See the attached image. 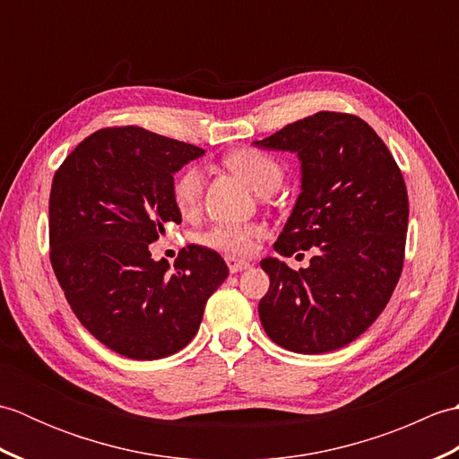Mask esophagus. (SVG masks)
<instances>
[{"mask_svg":"<svg viewBox=\"0 0 459 459\" xmlns=\"http://www.w3.org/2000/svg\"><path fill=\"white\" fill-rule=\"evenodd\" d=\"M227 266L230 270V274H237V272H242V270L250 268V262L235 258V256H227Z\"/></svg>","mask_w":459,"mask_h":459,"instance_id":"esophagus-1","label":"esophagus"}]
</instances>
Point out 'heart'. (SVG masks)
I'll return each mask as SVG.
<instances>
[{
	"instance_id": "heart-1",
	"label": "heart",
	"mask_w": 459,
	"mask_h": 459,
	"mask_svg": "<svg viewBox=\"0 0 459 459\" xmlns=\"http://www.w3.org/2000/svg\"><path fill=\"white\" fill-rule=\"evenodd\" d=\"M229 168L245 181L252 191L272 193L280 187L284 179V169L270 153L260 150H238L232 152L227 160ZM204 178L197 165L185 168L173 181V201L183 214L195 212L203 199ZM264 235L262 224H214L207 232L199 235V242L204 247L227 252V255L247 256L255 248V240Z\"/></svg>"
}]
</instances>
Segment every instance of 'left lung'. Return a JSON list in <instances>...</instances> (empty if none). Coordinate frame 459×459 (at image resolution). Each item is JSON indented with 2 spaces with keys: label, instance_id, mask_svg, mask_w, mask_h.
Segmentation results:
<instances>
[{
  "label": "left lung",
  "instance_id": "obj_1",
  "mask_svg": "<svg viewBox=\"0 0 459 459\" xmlns=\"http://www.w3.org/2000/svg\"><path fill=\"white\" fill-rule=\"evenodd\" d=\"M256 148L299 160L301 185L274 250L316 248L307 268L264 258L268 294L258 314L268 337L294 353L349 345L383 314L404 262L408 195L385 142L357 116L317 112Z\"/></svg>",
  "mask_w": 459,
  "mask_h": 459
}]
</instances>
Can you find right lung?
Returning <instances> with one entry per match:
<instances>
[{"instance_id": "right-lung-1", "label": "right lung", "mask_w": 459, "mask_h": 459, "mask_svg": "<svg viewBox=\"0 0 459 459\" xmlns=\"http://www.w3.org/2000/svg\"><path fill=\"white\" fill-rule=\"evenodd\" d=\"M197 145L126 126L94 132L56 169L48 199L51 264L68 306L108 349L153 360L199 331L204 304L229 276L219 252L189 245L175 268L150 245L181 222L173 175Z\"/></svg>"}]
</instances>
